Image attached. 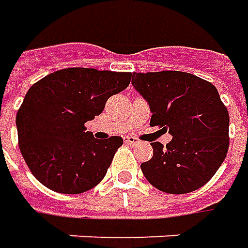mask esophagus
Masks as SVG:
<instances>
[{
    "instance_id": "1",
    "label": "esophagus",
    "mask_w": 248,
    "mask_h": 248,
    "mask_svg": "<svg viewBox=\"0 0 248 248\" xmlns=\"http://www.w3.org/2000/svg\"><path fill=\"white\" fill-rule=\"evenodd\" d=\"M124 142L129 143V145H137V143L140 142V140H138L137 137H126V138H124Z\"/></svg>"
}]
</instances>
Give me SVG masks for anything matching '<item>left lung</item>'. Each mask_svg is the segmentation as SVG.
<instances>
[{
    "label": "left lung",
    "instance_id": "8db88e82",
    "mask_svg": "<svg viewBox=\"0 0 248 248\" xmlns=\"http://www.w3.org/2000/svg\"><path fill=\"white\" fill-rule=\"evenodd\" d=\"M131 84L149 103L150 124L172 141L152 142L142 173L157 189L181 195L205 185L226 158L230 115L212 83L181 71L134 72Z\"/></svg>",
    "mask_w": 248,
    "mask_h": 248
}]
</instances>
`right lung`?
Wrapping results in <instances>:
<instances>
[{
	"label": "right lung",
	"instance_id": "right-lung-1",
	"mask_svg": "<svg viewBox=\"0 0 248 248\" xmlns=\"http://www.w3.org/2000/svg\"><path fill=\"white\" fill-rule=\"evenodd\" d=\"M130 79L131 72L75 67L52 72L28 90L16 117L18 146L41 184L72 195L103 180L124 140L94 138L84 124L99 115Z\"/></svg>",
	"mask_w": 248,
	"mask_h": 248
}]
</instances>
